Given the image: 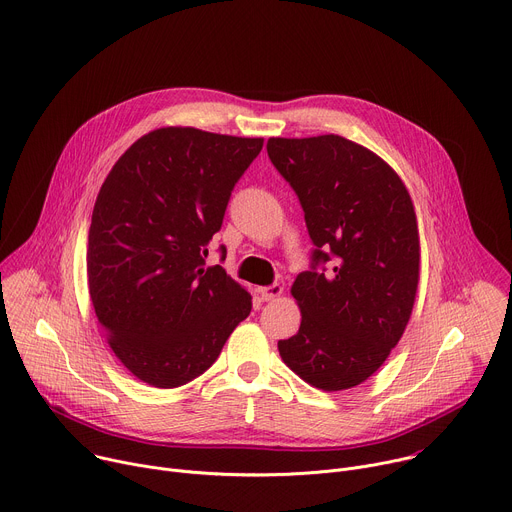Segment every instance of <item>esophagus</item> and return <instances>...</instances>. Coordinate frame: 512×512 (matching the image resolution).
<instances>
[{
	"label": "esophagus",
	"instance_id": "1",
	"mask_svg": "<svg viewBox=\"0 0 512 512\" xmlns=\"http://www.w3.org/2000/svg\"><path fill=\"white\" fill-rule=\"evenodd\" d=\"M281 294H283V285H279V283H273V285H269V287H261V289H259V296H261L263 302H273V300L279 298Z\"/></svg>",
	"mask_w": 512,
	"mask_h": 512
}]
</instances>
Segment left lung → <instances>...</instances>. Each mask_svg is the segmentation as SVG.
<instances>
[{"label":"left lung","instance_id":"obj_1","mask_svg":"<svg viewBox=\"0 0 512 512\" xmlns=\"http://www.w3.org/2000/svg\"><path fill=\"white\" fill-rule=\"evenodd\" d=\"M267 154L296 190L316 245L312 271L291 285L302 324L277 342L281 360L316 389H352L381 369L413 312V200L383 158L342 135L269 137Z\"/></svg>","mask_w":512,"mask_h":512}]
</instances>
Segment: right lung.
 I'll list each match as a JSON object with an SVG mask.
<instances>
[{
	"label": "right lung",
	"instance_id": "add662e5",
	"mask_svg": "<svg viewBox=\"0 0 512 512\" xmlns=\"http://www.w3.org/2000/svg\"><path fill=\"white\" fill-rule=\"evenodd\" d=\"M261 148L263 137L160 127L105 178L89 229V291L109 348L139 381H194L249 316V291L204 257Z\"/></svg>",
	"mask_w": 512,
	"mask_h": 512
}]
</instances>
